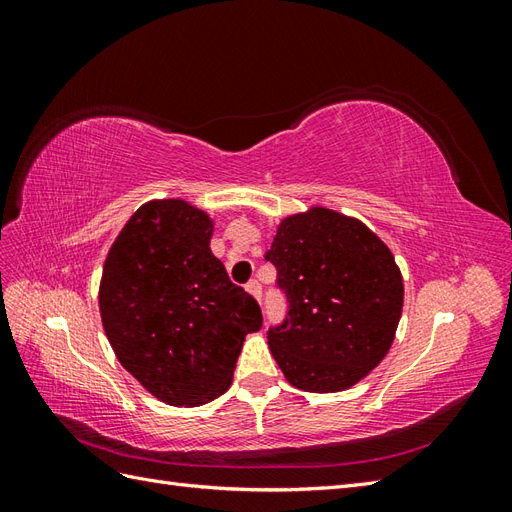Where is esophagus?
<instances>
[{
	"instance_id": "34e87169",
	"label": "esophagus",
	"mask_w": 512,
	"mask_h": 512,
	"mask_svg": "<svg viewBox=\"0 0 512 512\" xmlns=\"http://www.w3.org/2000/svg\"><path fill=\"white\" fill-rule=\"evenodd\" d=\"M245 288H247V292L254 294V297L260 301V297H262V286L258 284V280H250V282L245 284Z\"/></svg>"
}]
</instances>
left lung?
Masks as SVG:
<instances>
[{
	"mask_svg": "<svg viewBox=\"0 0 512 512\" xmlns=\"http://www.w3.org/2000/svg\"><path fill=\"white\" fill-rule=\"evenodd\" d=\"M265 258L288 303L267 331L286 380L335 393L365 378L389 352L404 305L389 247L359 220L316 207L286 218Z\"/></svg>",
	"mask_w": 512,
	"mask_h": 512,
	"instance_id": "obj_1",
	"label": "left lung"
}]
</instances>
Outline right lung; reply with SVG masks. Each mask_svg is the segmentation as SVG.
I'll use <instances>...</instances> for the list:
<instances>
[{"label":"right lung","instance_id":"obj_1","mask_svg":"<svg viewBox=\"0 0 512 512\" xmlns=\"http://www.w3.org/2000/svg\"><path fill=\"white\" fill-rule=\"evenodd\" d=\"M213 224L183 200L138 209L106 256L100 314L119 363L170 406H200L232 382L258 301L211 254Z\"/></svg>","mask_w":512,"mask_h":512}]
</instances>
